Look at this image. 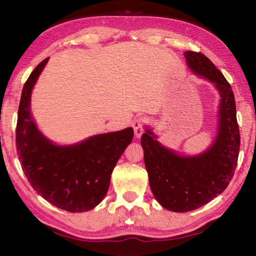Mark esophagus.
Returning a JSON list of instances; mask_svg holds the SVG:
<instances>
[{
    "instance_id": "1",
    "label": "esophagus",
    "mask_w": 256,
    "mask_h": 256,
    "mask_svg": "<svg viewBox=\"0 0 256 256\" xmlns=\"http://www.w3.org/2000/svg\"><path fill=\"white\" fill-rule=\"evenodd\" d=\"M133 128H134V136L136 138H141L142 133H144V118H138L136 122L133 123Z\"/></svg>"
}]
</instances>
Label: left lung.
<instances>
[{
	"label": "left lung",
	"mask_w": 256,
	"mask_h": 256,
	"mask_svg": "<svg viewBox=\"0 0 256 256\" xmlns=\"http://www.w3.org/2000/svg\"><path fill=\"white\" fill-rule=\"evenodd\" d=\"M184 56L190 70L214 84L220 98L214 140L198 154H182L167 148L152 128L144 126L141 146L150 188L160 206L174 212L198 209L226 190L236 170L240 144L230 84L202 53L188 50Z\"/></svg>",
	"instance_id": "left-lung-1"
}]
</instances>
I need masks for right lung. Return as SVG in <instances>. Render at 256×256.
Returning a JSON list of instances; mask_svg holds the SVG:
<instances>
[{
  "instance_id": "right-lung-1",
  "label": "right lung",
  "mask_w": 256,
  "mask_h": 256,
  "mask_svg": "<svg viewBox=\"0 0 256 256\" xmlns=\"http://www.w3.org/2000/svg\"><path fill=\"white\" fill-rule=\"evenodd\" d=\"M50 58L38 64L24 86L18 110L16 152L34 190L68 212L96 208L105 198L116 162L133 138V128L96 134L73 144H58L37 128L32 94Z\"/></svg>"
}]
</instances>
